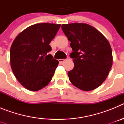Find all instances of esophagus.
Here are the masks:
<instances>
[{
    "instance_id": "obj_1",
    "label": "esophagus",
    "mask_w": 124,
    "mask_h": 124,
    "mask_svg": "<svg viewBox=\"0 0 124 124\" xmlns=\"http://www.w3.org/2000/svg\"><path fill=\"white\" fill-rule=\"evenodd\" d=\"M65 61H66V59H60V60H59V62L61 63H63Z\"/></svg>"
}]
</instances>
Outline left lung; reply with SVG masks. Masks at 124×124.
Segmentation results:
<instances>
[{
	"label": "left lung",
	"mask_w": 124,
	"mask_h": 124,
	"mask_svg": "<svg viewBox=\"0 0 124 124\" xmlns=\"http://www.w3.org/2000/svg\"><path fill=\"white\" fill-rule=\"evenodd\" d=\"M61 28L73 50L70 56L74 66L68 73L70 81L79 89L94 90L104 81L112 65L109 41L88 24H63Z\"/></svg>",
	"instance_id": "1"
}]
</instances>
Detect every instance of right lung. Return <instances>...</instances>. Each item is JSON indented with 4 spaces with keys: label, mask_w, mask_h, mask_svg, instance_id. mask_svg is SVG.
I'll list each match as a JSON object with an SVG mask.
<instances>
[{
    "label": "right lung",
    "mask_w": 124,
    "mask_h": 124,
    "mask_svg": "<svg viewBox=\"0 0 124 124\" xmlns=\"http://www.w3.org/2000/svg\"><path fill=\"white\" fill-rule=\"evenodd\" d=\"M60 24L37 23L25 29L10 48L11 68L19 83L37 91L51 81L59 62L49 52Z\"/></svg>",
    "instance_id": "right-lung-1"
}]
</instances>
